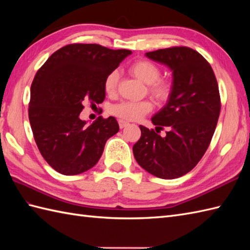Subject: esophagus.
<instances>
[{"mask_svg": "<svg viewBox=\"0 0 250 250\" xmlns=\"http://www.w3.org/2000/svg\"><path fill=\"white\" fill-rule=\"evenodd\" d=\"M118 124H119L120 129H124L125 126H126V125H129V122H126V121H125V120H121V119H119V120H118Z\"/></svg>", "mask_w": 250, "mask_h": 250, "instance_id": "esophagus-1", "label": "esophagus"}]
</instances>
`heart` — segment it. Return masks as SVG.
Returning a JSON list of instances; mask_svg holds the SVG:
<instances>
[{"instance_id": "obj_1", "label": "heart", "mask_w": 250, "mask_h": 250, "mask_svg": "<svg viewBox=\"0 0 250 250\" xmlns=\"http://www.w3.org/2000/svg\"><path fill=\"white\" fill-rule=\"evenodd\" d=\"M130 73L140 79L141 82L148 84V91L159 102L167 101L172 92V87L167 81L160 79V70L148 60H139L129 66ZM119 74L116 70L111 71L104 81V89L107 94H115L118 83ZM152 109V104L149 101H122L117 104H114L110 107V113L118 117L121 120H139L143 116L149 113Z\"/></svg>"}]
</instances>
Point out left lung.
Segmentation results:
<instances>
[{"mask_svg": "<svg viewBox=\"0 0 250 250\" xmlns=\"http://www.w3.org/2000/svg\"><path fill=\"white\" fill-rule=\"evenodd\" d=\"M146 57L172 71L171 95L151 118L156 130L166 126L168 131L161 137L140 125L134 158L153 176L178 178L198 164L209 146L220 114L218 83L209 63L188 47L146 52Z\"/></svg>", "mask_w": 250, "mask_h": 250, "instance_id": "left-lung-1", "label": "left lung"}]
</instances>
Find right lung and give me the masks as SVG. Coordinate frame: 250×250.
I'll return each instance as SVG.
<instances>
[{
    "instance_id": "right-lung-1",
    "label": "right lung",
    "mask_w": 250,
    "mask_h": 250,
    "mask_svg": "<svg viewBox=\"0 0 250 250\" xmlns=\"http://www.w3.org/2000/svg\"><path fill=\"white\" fill-rule=\"evenodd\" d=\"M131 54L98 44H71L54 52L37 71L29 119L40 152L57 172L77 175L93 167L106 141L119 131L114 117H99L87 125L79 114L86 101L103 102L106 76Z\"/></svg>"
}]
</instances>
